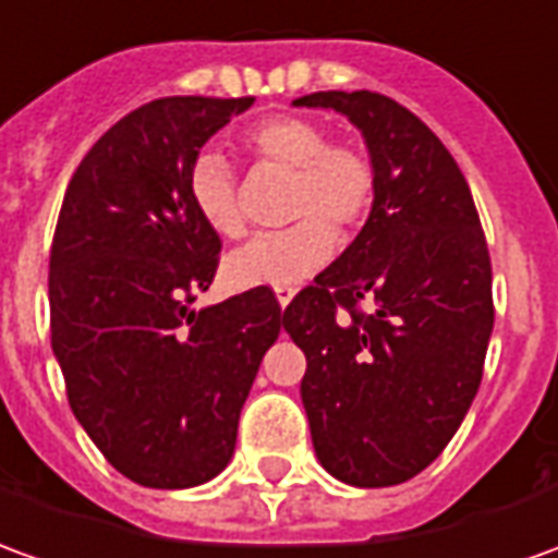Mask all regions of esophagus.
Returning a JSON list of instances; mask_svg holds the SVG:
<instances>
[{
	"label": "esophagus",
	"instance_id": "esophagus-1",
	"mask_svg": "<svg viewBox=\"0 0 558 558\" xmlns=\"http://www.w3.org/2000/svg\"><path fill=\"white\" fill-rule=\"evenodd\" d=\"M275 295H278V305L287 307L292 302V295H295V290H292V287H278V290H275Z\"/></svg>",
	"mask_w": 558,
	"mask_h": 558
}]
</instances>
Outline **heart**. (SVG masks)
Wrapping results in <instances>:
<instances>
[{
	"mask_svg": "<svg viewBox=\"0 0 558 558\" xmlns=\"http://www.w3.org/2000/svg\"><path fill=\"white\" fill-rule=\"evenodd\" d=\"M241 147L253 162L290 171L287 217L299 220L283 232L256 235L223 263V278L235 290L292 287L329 263L335 235H350L365 223L374 202V166L368 154L307 117H268L241 132ZM186 193L198 220L223 239L244 229L235 171L217 150H198L186 169Z\"/></svg>",
	"mask_w": 558,
	"mask_h": 558,
	"instance_id": "obj_1",
	"label": "heart"
}]
</instances>
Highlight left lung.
<instances>
[{
    "instance_id": "obj_1",
    "label": "left lung",
    "mask_w": 558,
    "mask_h": 558,
    "mask_svg": "<svg viewBox=\"0 0 558 558\" xmlns=\"http://www.w3.org/2000/svg\"><path fill=\"white\" fill-rule=\"evenodd\" d=\"M292 105L344 114L377 181L360 235L280 317L307 360L311 441L341 483L396 486L441 456L481 387L496 319L481 217L450 150L396 99L329 89Z\"/></svg>"
}]
</instances>
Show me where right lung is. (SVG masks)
Listing matches in <instances>:
<instances>
[{
	"label": "right lung",
	"mask_w": 558,
	"mask_h": 558,
	"mask_svg": "<svg viewBox=\"0 0 558 558\" xmlns=\"http://www.w3.org/2000/svg\"><path fill=\"white\" fill-rule=\"evenodd\" d=\"M244 99L166 96L117 120L69 181L50 247V344L89 441L123 477L190 489L229 465L259 362L278 341L268 287L196 311L220 235L186 169Z\"/></svg>",
	"instance_id": "right-lung-1"
}]
</instances>
